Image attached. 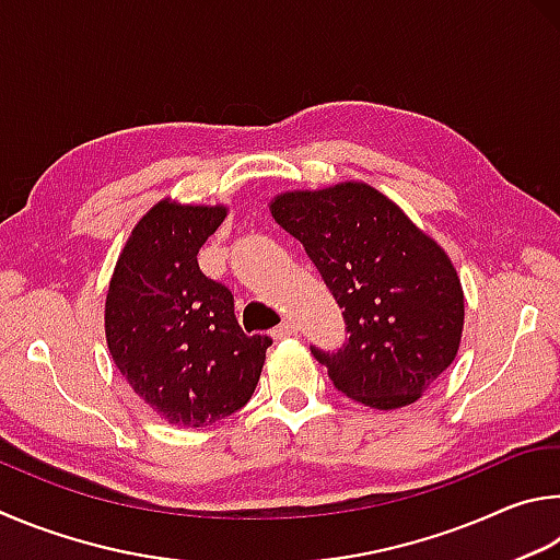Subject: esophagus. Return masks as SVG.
<instances>
[{"mask_svg":"<svg viewBox=\"0 0 560 560\" xmlns=\"http://www.w3.org/2000/svg\"><path fill=\"white\" fill-rule=\"evenodd\" d=\"M295 335H298L295 322H282L280 327L272 329V337H275V339H290V337H295Z\"/></svg>","mask_w":560,"mask_h":560,"instance_id":"esophagus-1","label":"esophagus"}]
</instances>
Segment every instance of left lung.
<instances>
[{
  "label": "left lung",
  "mask_w": 560,
  "mask_h": 560,
  "mask_svg": "<svg viewBox=\"0 0 560 560\" xmlns=\"http://www.w3.org/2000/svg\"><path fill=\"white\" fill-rule=\"evenodd\" d=\"M270 213L345 310L347 345L312 347L337 390L376 410L416 404L463 339L465 295L447 253L364 182L285 191Z\"/></svg>",
  "instance_id": "obj_1"
}]
</instances>
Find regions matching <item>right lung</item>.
Returning a JSON list of instances; mask_svg holds the SVG:
<instances>
[{"instance_id": "obj_1", "label": "right lung", "mask_w": 560, "mask_h": 560, "mask_svg": "<svg viewBox=\"0 0 560 560\" xmlns=\"http://www.w3.org/2000/svg\"><path fill=\"white\" fill-rule=\"evenodd\" d=\"M225 213L221 203H154L127 238L105 298L115 366L156 416L186 428L248 404L272 345L245 335L231 290L196 260Z\"/></svg>"}]
</instances>
